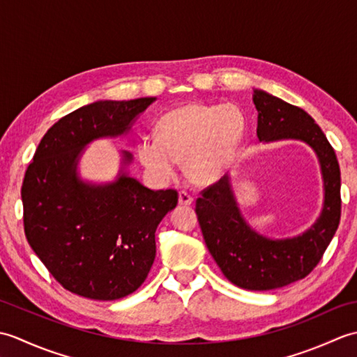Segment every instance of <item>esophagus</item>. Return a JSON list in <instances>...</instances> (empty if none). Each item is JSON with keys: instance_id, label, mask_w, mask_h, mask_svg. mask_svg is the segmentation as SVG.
<instances>
[{"instance_id": "esophagus-1", "label": "esophagus", "mask_w": 357, "mask_h": 357, "mask_svg": "<svg viewBox=\"0 0 357 357\" xmlns=\"http://www.w3.org/2000/svg\"><path fill=\"white\" fill-rule=\"evenodd\" d=\"M193 202V196L185 192V190H181L179 192V204L181 206H190V204Z\"/></svg>"}]
</instances>
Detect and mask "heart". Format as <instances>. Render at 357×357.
Instances as JSON below:
<instances>
[{
	"instance_id": "heart-1",
	"label": "heart",
	"mask_w": 357,
	"mask_h": 357,
	"mask_svg": "<svg viewBox=\"0 0 357 357\" xmlns=\"http://www.w3.org/2000/svg\"><path fill=\"white\" fill-rule=\"evenodd\" d=\"M245 133V116L234 104H188L159 119L156 136L138 144L142 165L159 181L178 174L179 161L195 183H211L236 153Z\"/></svg>"
}]
</instances>
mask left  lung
I'll use <instances>...</instances> for the list:
<instances>
[{"label": "left lung", "instance_id": "left-lung-1", "mask_svg": "<svg viewBox=\"0 0 357 357\" xmlns=\"http://www.w3.org/2000/svg\"><path fill=\"white\" fill-rule=\"evenodd\" d=\"M257 138L301 139L319 156L325 202L317 222L298 238L273 241L259 236L244 222L234 202L229 176L201 190L196 216L210 255L231 284L264 291L290 285L313 271L340 221V169L327 136L305 110L255 90Z\"/></svg>", "mask_w": 357, "mask_h": 357}]
</instances>
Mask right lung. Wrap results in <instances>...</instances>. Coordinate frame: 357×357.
Here are the masks:
<instances>
[{"label":"right lung","instance_id":"add662e5","mask_svg":"<svg viewBox=\"0 0 357 357\" xmlns=\"http://www.w3.org/2000/svg\"><path fill=\"white\" fill-rule=\"evenodd\" d=\"M155 100L98 101L69 113L43 136L26 170V238L50 275L82 298L115 301L138 290L155 261L158 224L178 204L174 188L155 192L126 174L93 187L75 173L87 142L124 133Z\"/></svg>","mask_w":357,"mask_h":357}]
</instances>
